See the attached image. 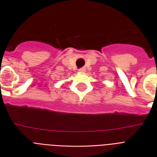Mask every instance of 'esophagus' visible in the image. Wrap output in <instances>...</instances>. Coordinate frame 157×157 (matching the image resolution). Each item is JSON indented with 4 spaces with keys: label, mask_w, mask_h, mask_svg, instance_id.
<instances>
[{
    "label": "esophagus",
    "mask_w": 157,
    "mask_h": 157,
    "mask_svg": "<svg viewBox=\"0 0 157 157\" xmlns=\"http://www.w3.org/2000/svg\"><path fill=\"white\" fill-rule=\"evenodd\" d=\"M79 71H80V72H82V73H84V72L86 71V68H82V69H80V70H79Z\"/></svg>",
    "instance_id": "esophagus-1"
}]
</instances>
